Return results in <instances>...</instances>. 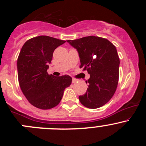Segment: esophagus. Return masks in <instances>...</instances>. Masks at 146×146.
Segmentation results:
<instances>
[{"mask_svg":"<svg viewBox=\"0 0 146 146\" xmlns=\"http://www.w3.org/2000/svg\"><path fill=\"white\" fill-rule=\"evenodd\" d=\"M77 81H78L77 79H75V78L72 79V82H73V83H76V82Z\"/></svg>","mask_w":146,"mask_h":146,"instance_id":"1","label":"esophagus"}]
</instances>
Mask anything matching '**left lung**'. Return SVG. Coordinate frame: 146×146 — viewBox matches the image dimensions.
Listing matches in <instances>:
<instances>
[{
    "label": "left lung",
    "instance_id": "left-lung-1",
    "mask_svg": "<svg viewBox=\"0 0 146 146\" xmlns=\"http://www.w3.org/2000/svg\"><path fill=\"white\" fill-rule=\"evenodd\" d=\"M76 48L80 59V68L88 70L90 77L86 92L79 100L90 109L99 108L114 95L119 81V58L117 48L104 38L89 36L67 40Z\"/></svg>",
    "mask_w": 146,
    "mask_h": 146
}]
</instances>
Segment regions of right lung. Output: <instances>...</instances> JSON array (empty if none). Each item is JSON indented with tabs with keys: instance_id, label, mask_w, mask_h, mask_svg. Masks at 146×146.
<instances>
[{
	"instance_id": "obj_1",
	"label": "right lung",
	"mask_w": 146,
	"mask_h": 146,
	"mask_svg": "<svg viewBox=\"0 0 146 146\" xmlns=\"http://www.w3.org/2000/svg\"><path fill=\"white\" fill-rule=\"evenodd\" d=\"M66 41L48 36H39L27 40L17 58V74L22 92L31 104L48 110L59 104L65 89L70 86L69 76L56 77L47 69L54 50Z\"/></svg>"
}]
</instances>
